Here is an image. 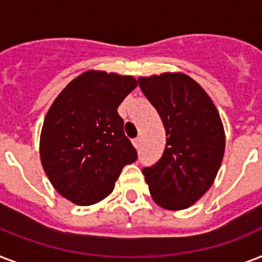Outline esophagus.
I'll list each match as a JSON object with an SVG mask.
<instances>
[{"label":"esophagus","instance_id":"34e87169","mask_svg":"<svg viewBox=\"0 0 262 262\" xmlns=\"http://www.w3.org/2000/svg\"><path fill=\"white\" fill-rule=\"evenodd\" d=\"M140 144H141V139H140V137H136V139L133 140V145H135L136 148H139Z\"/></svg>","mask_w":262,"mask_h":262}]
</instances>
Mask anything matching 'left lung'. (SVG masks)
<instances>
[{"instance_id":"obj_1","label":"left lung","mask_w":262,"mask_h":262,"mask_svg":"<svg viewBox=\"0 0 262 262\" xmlns=\"http://www.w3.org/2000/svg\"><path fill=\"white\" fill-rule=\"evenodd\" d=\"M139 85L167 136L162 158L143 168L149 191L166 209L189 208L211 187L223 159L226 140L217 110L205 91L181 73L140 77Z\"/></svg>"}]
</instances>
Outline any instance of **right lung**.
I'll use <instances>...</instances> for the list:
<instances>
[{
	"mask_svg": "<svg viewBox=\"0 0 262 262\" xmlns=\"http://www.w3.org/2000/svg\"><path fill=\"white\" fill-rule=\"evenodd\" d=\"M136 85L132 76L90 71L51 104L40 136V160L55 190L72 203L103 200L123 166L137 159L117 111Z\"/></svg>",
	"mask_w": 262,
	"mask_h": 262,
	"instance_id": "1",
	"label": "right lung"
}]
</instances>
